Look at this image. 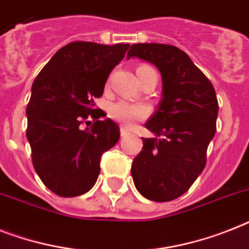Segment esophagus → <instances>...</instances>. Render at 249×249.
<instances>
[{
    "mask_svg": "<svg viewBox=\"0 0 249 249\" xmlns=\"http://www.w3.org/2000/svg\"><path fill=\"white\" fill-rule=\"evenodd\" d=\"M120 134H121V137H126V135H129V130H128V129H125L124 126H121Z\"/></svg>",
    "mask_w": 249,
    "mask_h": 249,
    "instance_id": "obj_1",
    "label": "esophagus"
}]
</instances>
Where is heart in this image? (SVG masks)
<instances>
[{"instance_id": "obj_1", "label": "heart", "mask_w": 249, "mask_h": 249, "mask_svg": "<svg viewBox=\"0 0 249 249\" xmlns=\"http://www.w3.org/2000/svg\"><path fill=\"white\" fill-rule=\"evenodd\" d=\"M147 68L145 65L139 66L137 70ZM151 112V108L145 104L141 102H130V101L120 100L111 104L108 107V115L112 120L120 123L125 128H131L135 123L144 120Z\"/></svg>"}]
</instances>
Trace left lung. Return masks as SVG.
<instances>
[{"label":"left lung","mask_w":249,"mask_h":249,"mask_svg":"<svg viewBox=\"0 0 249 249\" xmlns=\"http://www.w3.org/2000/svg\"><path fill=\"white\" fill-rule=\"evenodd\" d=\"M151 62L162 76V98L145 123L156 135L142 138L131 163L137 191L147 199L169 202L180 197L206 166V152L216 133L219 104L211 82L189 56L175 46L137 43L126 58Z\"/></svg>","instance_id":"obj_1"}]
</instances>
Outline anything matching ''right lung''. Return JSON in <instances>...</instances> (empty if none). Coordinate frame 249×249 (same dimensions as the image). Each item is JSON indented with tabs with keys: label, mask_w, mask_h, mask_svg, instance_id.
I'll use <instances>...</instances> for the list:
<instances>
[{
	"label": "right lung",
	"mask_w": 249,
	"mask_h": 249,
	"mask_svg": "<svg viewBox=\"0 0 249 249\" xmlns=\"http://www.w3.org/2000/svg\"><path fill=\"white\" fill-rule=\"evenodd\" d=\"M130 44L71 42L60 48L32 86L26 106V138L34 170L60 197H76L92 189L100 175L101 156L120 138V130L94 107L112 69ZM89 118L93 124L81 129Z\"/></svg>",
	"instance_id": "obj_1"
}]
</instances>
